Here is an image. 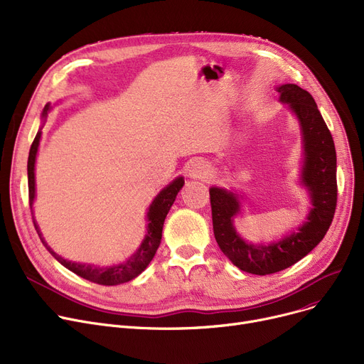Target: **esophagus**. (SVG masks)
Listing matches in <instances>:
<instances>
[{"mask_svg":"<svg viewBox=\"0 0 364 364\" xmlns=\"http://www.w3.org/2000/svg\"><path fill=\"white\" fill-rule=\"evenodd\" d=\"M188 174L190 177L196 180H208L213 176V171H211V166H209L205 161H196L193 162L192 166H190Z\"/></svg>","mask_w":364,"mask_h":364,"instance_id":"34e87169","label":"esophagus"}]
</instances>
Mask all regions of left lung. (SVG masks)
I'll return each instance as SVG.
<instances>
[{
    "label": "left lung",
    "instance_id": "1",
    "mask_svg": "<svg viewBox=\"0 0 364 364\" xmlns=\"http://www.w3.org/2000/svg\"><path fill=\"white\" fill-rule=\"evenodd\" d=\"M277 91L280 102L288 103L296 114L302 131L301 184L307 187L313 203L307 221L279 242L247 243L233 225V218L240 211L237 195L220 187L209 188L214 235L220 250L242 272L259 276L282 272L310 254L328 233L338 199L335 143L313 95L295 84L280 85Z\"/></svg>",
    "mask_w": 364,
    "mask_h": 364
}]
</instances>
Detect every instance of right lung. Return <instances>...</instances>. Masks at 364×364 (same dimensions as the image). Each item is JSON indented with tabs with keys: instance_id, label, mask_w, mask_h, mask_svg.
<instances>
[{
	"instance_id": "right-lung-1",
	"label": "right lung",
	"mask_w": 364,
	"mask_h": 364,
	"mask_svg": "<svg viewBox=\"0 0 364 364\" xmlns=\"http://www.w3.org/2000/svg\"><path fill=\"white\" fill-rule=\"evenodd\" d=\"M48 110H50V105H47L44 107V112H43L44 119L47 118ZM40 140H41V131H38L35 139H33V143L31 146L29 158H28V187H29L31 209H32V203H33V199H35V159H36L38 146H40ZM183 184H184L183 177L176 178L174 181L168 184L162 190V192L155 198V200L151 202V205L149 206V213H147V235H146L143 243L140 245L139 251L136 254L129 257L122 264H118V265L95 267V265H91V264L73 262V261L65 259L63 257L57 255L51 250V247L47 245V242L41 236L40 228H38V225L33 220V215H32L35 230H36L38 236H40L43 245L48 250V252L62 265H65L68 270H70L72 273L78 274L82 279H87L90 282L105 284V286L121 284V283L132 280L134 277H137L141 272H144V269L149 265V262L153 259V257H155L158 247L161 245V239H162L164 221L166 218L169 208L172 206V203H174V200L177 198V193L180 192V188L183 187Z\"/></svg>"
}]
</instances>
